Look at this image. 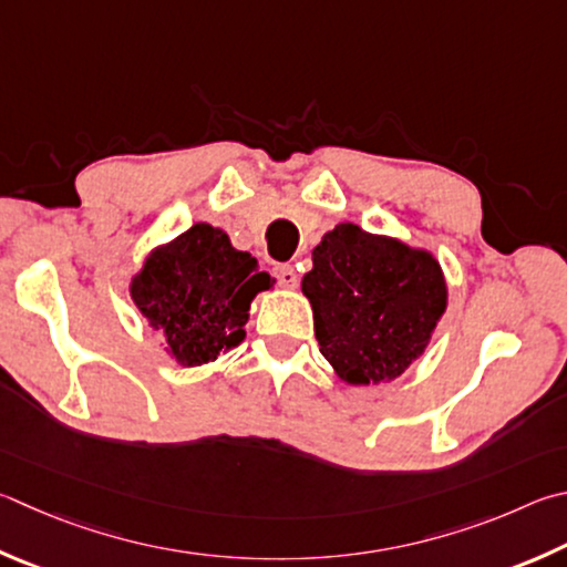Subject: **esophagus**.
<instances>
[{
	"label": "esophagus",
	"mask_w": 567,
	"mask_h": 567,
	"mask_svg": "<svg viewBox=\"0 0 567 567\" xmlns=\"http://www.w3.org/2000/svg\"><path fill=\"white\" fill-rule=\"evenodd\" d=\"M275 275H277V280H280V285L287 287V290H295L297 282H300V277H297V270L292 265L275 267Z\"/></svg>",
	"instance_id": "34e87169"
}]
</instances>
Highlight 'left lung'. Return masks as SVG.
Returning <instances> with one entry per match:
<instances>
[{"label": "left lung", "mask_w": 567, "mask_h": 567, "mask_svg": "<svg viewBox=\"0 0 567 567\" xmlns=\"http://www.w3.org/2000/svg\"><path fill=\"white\" fill-rule=\"evenodd\" d=\"M319 352L352 386L391 382L426 352L449 305L434 252L339 223L302 277Z\"/></svg>", "instance_id": "8db88e82"}]
</instances>
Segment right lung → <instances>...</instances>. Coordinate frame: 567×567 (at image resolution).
Segmentation results:
<instances>
[{
  "label": "right lung",
  "instance_id": "1",
  "mask_svg": "<svg viewBox=\"0 0 567 567\" xmlns=\"http://www.w3.org/2000/svg\"><path fill=\"white\" fill-rule=\"evenodd\" d=\"M272 287L275 277L235 250L228 233L195 223L146 255L128 295L163 337V352L181 367H200L243 342L255 295Z\"/></svg>",
  "mask_w": 567,
  "mask_h": 567
}]
</instances>
